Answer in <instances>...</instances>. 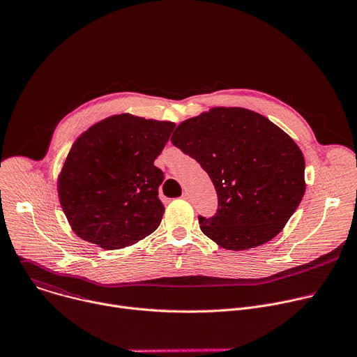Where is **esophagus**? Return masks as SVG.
I'll return each instance as SVG.
<instances>
[{
	"label": "esophagus",
	"mask_w": 357,
	"mask_h": 357,
	"mask_svg": "<svg viewBox=\"0 0 357 357\" xmlns=\"http://www.w3.org/2000/svg\"><path fill=\"white\" fill-rule=\"evenodd\" d=\"M182 197H183L185 200H189V199H190V195H189V192H188V190H185V192L182 193Z\"/></svg>",
	"instance_id": "34e87169"
}]
</instances>
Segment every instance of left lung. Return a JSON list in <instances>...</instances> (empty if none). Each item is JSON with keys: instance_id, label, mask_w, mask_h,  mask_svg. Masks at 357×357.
Masks as SVG:
<instances>
[{"instance_id": "obj_1", "label": "left lung", "mask_w": 357, "mask_h": 357, "mask_svg": "<svg viewBox=\"0 0 357 357\" xmlns=\"http://www.w3.org/2000/svg\"><path fill=\"white\" fill-rule=\"evenodd\" d=\"M172 144L196 160L218 193L200 230L220 247L247 250L274 238L305 193V160L295 141L264 116L213 107L182 121Z\"/></svg>"}]
</instances>
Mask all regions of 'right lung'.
<instances>
[{
    "label": "right lung",
    "mask_w": 357,
    "mask_h": 357,
    "mask_svg": "<svg viewBox=\"0 0 357 357\" xmlns=\"http://www.w3.org/2000/svg\"><path fill=\"white\" fill-rule=\"evenodd\" d=\"M175 123L128 113L91 126L72 145L58 178L72 230L106 250L145 238L160 226L164 172L154 165Z\"/></svg>",
    "instance_id": "add662e5"
}]
</instances>
